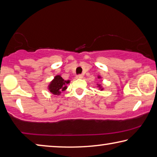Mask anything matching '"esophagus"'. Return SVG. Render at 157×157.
<instances>
[{
    "label": "esophagus",
    "mask_w": 157,
    "mask_h": 157,
    "mask_svg": "<svg viewBox=\"0 0 157 157\" xmlns=\"http://www.w3.org/2000/svg\"><path fill=\"white\" fill-rule=\"evenodd\" d=\"M82 78H83L82 75H78L76 76V78L77 79H82Z\"/></svg>",
    "instance_id": "1"
}]
</instances>
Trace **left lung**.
<instances>
[{
    "instance_id": "left-lung-1",
    "label": "left lung",
    "mask_w": 157,
    "mask_h": 157,
    "mask_svg": "<svg viewBox=\"0 0 157 157\" xmlns=\"http://www.w3.org/2000/svg\"><path fill=\"white\" fill-rule=\"evenodd\" d=\"M101 78V77H98V78ZM98 87L100 88V89H101V90H103V88H101V86L100 85V84H99V85H98Z\"/></svg>"
}]
</instances>
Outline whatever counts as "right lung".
<instances>
[{
  "mask_svg": "<svg viewBox=\"0 0 157 157\" xmlns=\"http://www.w3.org/2000/svg\"><path fill=\"white\" fill-rule=\"evenodd\" d=\"M69 82V80H64L61 75H56L49 84L48 89L49 91L54 95H60L61 91H65L67 89L66 84Z\"/></svg>",
  "mask_w": 157,
  "mask_h": 157,
  "instance_id": "right-lung-1",
  "label": "right lung"
}]
</instances>
